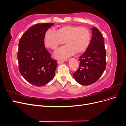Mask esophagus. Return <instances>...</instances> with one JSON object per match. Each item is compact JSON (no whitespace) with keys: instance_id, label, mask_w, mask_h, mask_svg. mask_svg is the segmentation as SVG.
Returning a JSON list of instances; mask_svg holds the SVG:
<instances>
[{"instance_id":"obj_1","label":"esophagus","mask_w":126,"mask_h":126,"mask_svg":"<svg viewBox=\"0 0 126 126\" xmlns=\"http://www.w3.org/2000/svg\"><path fill=\"white\" fill-rule=\"evenodd\" d=\"M64 61H65V60H58V62H57V63H63V62H64Z\"/></svg>"}]
</instances>
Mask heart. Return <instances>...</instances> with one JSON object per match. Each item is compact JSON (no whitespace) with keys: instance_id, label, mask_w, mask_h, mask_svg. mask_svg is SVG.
Wrapping results in <instances>:
<instances>
[{"instance_id":"1","label":"heart","mask_w":126,"mask_h":126,"mask_svg":"<svg viewBox=\"0 0 126 126\" xmlns=\"http://www.w3.org/2000/svg\"><path fill=\"white\" fill-rule=\"evenodd\" d=\"M65 41L67 45L55 52L57 58H66L76 52L80 54L86 51L90 43L91 32L86 28L73 25L62 27L57 32L49 29L45 32L44 43L49 48L55 49Z\"/></svg>"}]
</instances>
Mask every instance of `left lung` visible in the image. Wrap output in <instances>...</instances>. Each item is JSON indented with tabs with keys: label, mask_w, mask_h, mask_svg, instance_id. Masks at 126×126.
<instances>
[{
	"label": "left lung",
	"mask_w": 126,
	"mask_h": 126,
	"mask_svg": "<svg viewBox=\"0 0 126 126\" xmlns=\"http://www.w3.org/2000/svg\"><path fill=\"white\" fill-rule=\"evenodd\" d=\"M93 37L86 51L79 57V66L74 73L79 84L90 85L96 82L106 67V51L104 39L100 31L93 27Z\"/></svg>",
	"instance_id": "obj_1"
}]
</instances>
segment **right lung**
Segmentation results:
<instances>
[{"label":"right lung","instance_id":"right-lung-1","mask_svg":"<svg viewBox=\"0 0 126 126\" xmlns=\"http://www.w3.org/2000/svg\"><path fill=\"white\" fill-rule=\"evenodd\" d=\"M54 24L33 25L22 35L19 42V70L27 81L37 87L47 84L54 78L58 64L44 45L45 32Z\"/></svg>","mask_w":126,"mask_h":126}]
</instances>
